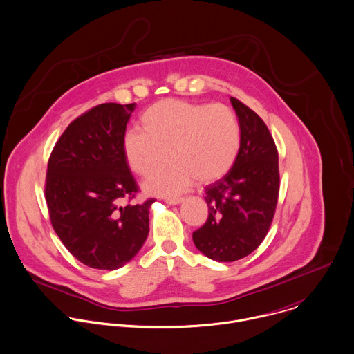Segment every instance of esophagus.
Instances as JSON below:
<instances>
[{"mask_svg":"<svg viewBox=\"0 0 354 354\" xmlns=\"http://www.w3.org/2000/svg\"><path fill=\"white\" fill-rule=\"evenodd\" d=\"M182 200H183V197H167V198H164V201L169 205H176V204L182 203Z\"/></svg>","mask_w":354,"mask_h":354,"instance_id":"34e87169","label":"esophagus"}]
</instances>
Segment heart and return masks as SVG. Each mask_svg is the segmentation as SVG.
I'll return each instance as SVG.
<instances>
[{
	"instance_id": "heart-1",
	"label": "heart",
	"mask_w": 354,
	"mask_h": 354,
	"mask_svg": "<svg viewBox=\"0 0 354 354\" xmlns=\"http://www.w3.org/2000/svg\"><path fill=\"white\" fill-rule=\"evenodd\" d=\"M141 129H129L124 153L131 169L150 176L145 187L157 194L178 193L196 179L205 185L225 176L241 147L237 113L223 103L164 99L143 111Z\"/></svg>"
}]
</instances>
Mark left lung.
Instances as JSON below:
<instances>
[{
    "label": "left lung",
    "instance_id": "left-lung-1",
    "mask_svg": "<svg viewBox=\"0 0 354 354\" xmlns=\"http://www.w3.org/2000/svg\"><path fill=\"white\" fill-rule=\"evenodd\" d=\"M241 147L232 169L205 187L207 222L193 233L194 245L209 259L234 262L254 252L274 218L279 190V153L263 120L236 97Z\"/></svg>",
    "mask_w": 354,
    "mask_h": 354
}]
</instances>
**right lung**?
I'll use <instances>...</instances> for the list:
<instances>
[{
  "label": "right lung",
  "instance_id": "add662e5",
  "mask_svg": "<svg viewBox=\"0 0 354 354\" xmlns=\"http://www.w3.org/2000/svg\"><path fill=\"white\" fill-rule=\"evenodd\" d=\"M133 110L135 103L92 107L68 124L48 160L45 200L52 227L67 251L92 269L124 266L149 234L154 198L131 204L139 187L124 153Z\"/></svg>",
  "mask_w": 354,
  "mask_h": 354
}]
</instances>
